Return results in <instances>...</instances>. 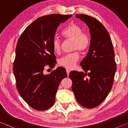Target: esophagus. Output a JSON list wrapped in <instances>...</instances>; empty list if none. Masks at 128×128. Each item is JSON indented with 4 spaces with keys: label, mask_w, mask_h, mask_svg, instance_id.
<instances>
[{
    "label": "esophagus",
    "mask_w": 128,
    "mask_h": 128,
    "mask_svg": "<svg viewBox=\"0 0 128 128\" xmlns=\"http://www.w3.org/2000/svg\"><path fill=\"white\" fill-rule=\"evenodd\" d=\"M70 72V71L69 70H66V73H67V76H68L69 75Z\"/></svg>",
    "instance_id": "1"
}]
</instances>
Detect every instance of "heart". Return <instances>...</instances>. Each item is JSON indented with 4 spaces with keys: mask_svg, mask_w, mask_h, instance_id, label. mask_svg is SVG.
<instances>
[{
    "mask_svg": "<svg viewBox=\"0 0 128 128\" xmlns=\"http://www.w3.org/2000/svg\"><path fill=\"white\" fill-rule=\"evenodd\" d=\"M62 35L66 40L73 41L72 49L74 50H79L80 52L84 53L90 47V35L88 33L83 32L82 28L78 24H70L62 31ZM52 46L54 52L58 54H60L62 49V42L59 38L54 37L53 38ZM79 58V53L76 51L62 57L59 60L58 64L60 66L71 70L75 66Z\"/></svg>",
    "mask_w": 128,
    "mask_h": 128,
    "instance_id": "1",
    "label": "heart"
}]
</instances>
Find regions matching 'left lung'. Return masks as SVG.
<instances>
[{
  "label": "left lung",
  "instance_id": "obj_1",
  "mask_svg": "<svg viewBox=\"0 0 128 128\" xmlns=\"http://www.w3.org/2000/svg\"><path fill=\"white\" fill-rule=\"evenodd\" d=\"M76 17L88 26L91 41L88 54L80 64L85 73L74 71L69 76L77 102L91 109L102 103L112 88L116 70L114 50L109 33L98 19L85 14Z\"/></svg>",
  "mask_w": 128,
  "mask_h": 128
}]
</instances>
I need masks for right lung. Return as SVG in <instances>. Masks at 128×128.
Wrapping results in <instances>:
<instances>
[{
  "label": "right lung",
  "instance_id": "1",
  "mask_svg": "<svg viewBox=\"0 0 128 128\" xmlns=\"http://www.w3.org/2000/svg\"><path fill=\"white\" fill-rule=\"evenodd\" d=\"M71 16L52 14L38 18L18 39L13 67L16 88L35 110L43 111L52 106L60 82L67 76L64 67H58L49 74H44V70L47 65L52 68L55 66L52 40L60 24Z\"/></svg>",
  "mask_w": 128,
  "mask_h": 128
}]
</instances>
